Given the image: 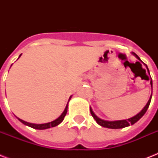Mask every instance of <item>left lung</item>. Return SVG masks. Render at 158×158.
Here are the masks:
<instances>
[{
  "label": "left lung",
  "mask_w": 158,
  "mask_h": 158,
  "mask_svg": "<svg viewBox=\"0 0 158 158\" xmlns=\"http://www.w3.org/2000/svg\"><path fill=\"white\" fill-rule=\"evenodd\" d=\"M133 55H134V56H135L137 59H139V60H141L139 57L137 55L135 54V53L133 52ZM141 61H142V60H141ZM146 67H147V65H146ZM147 69H148V67H147ZM150 84H151V86H152V80L150 81ZM151 99H152V95H151L149 100H148V103L146 104V106H145L144 107H143V110H141L139 113V114H137V115H135V116H133V117L130 118V119H127V120H115V121H108V120H102V119H100V118L98 117V116H97V115L94 114V112L93 111V110H92L91 107H90V112H91V115H93V117H94V119H95V120L97 121V123H98V125H101V126H102V127L109 128V129H122V128L130 126V125H134L135 123L137 122L138 120H139L140 118L142 117L143 115H144L145 112L147 111L148 108V106H149L150 102H151Z\"/></svg>",
  "instance_id": "1"
}]
</instances>
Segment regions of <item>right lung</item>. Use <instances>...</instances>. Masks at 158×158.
<instances>
[{
    "instance_id": "obj_1",
    "label": "right lung",
    "mask_w": 158,
    "mask_h": 158,
    "mask_svg": "<svg viewBox=\"0 0 158 158\" xmlns=\"http://www.w3.org/2000/svg\"><path fill=\"white\" fill-rule=\"evenodd\" d=\"M20 56H19V57H20ZM69 99H70V98H69ZM67 109H68V104H67L66 106H65V109H64V110L63 111V113L60 115L59 117L57 118L56 120H53L52 122L45 123V124H33V123H28L24 121V120H21L19 118H18V120H19L20 122L23 123V125H28L29 127H32L33 128V129H36V130H46V129H49V128L51 127H55V126H56V125H58L59 124H60V123L63 121V120H64L65 115H66Z\"/></svg>"
}]
</instances>
